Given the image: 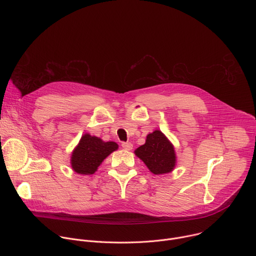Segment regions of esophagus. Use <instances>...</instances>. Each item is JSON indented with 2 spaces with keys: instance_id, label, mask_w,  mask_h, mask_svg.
<instances>
[{
  "instance_id": "obj_1",
  "label": "esophagus",
  "mask_w": 256,
  "mask_h": 256,
  "mask_svg": "<svg viewBox=\"0 0 256 256\" xmlns=\"http://www.w3.org/2000/svg\"><path fill=\"white\" fill-rule=\"evenodd\" d=\"M122 147L124 149V150H126V151H130L132 149V142H122Z\"/></svg>"
}]
</instances>
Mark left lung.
<instances>
[{"instance_id": "1", "label": "left lung", "mask_w": 256, "mask_h": 256, "mask_svg": "<svg viewBox=\"0 0 256 256\" xmlns=\"http://www.w3.org/2000/svg\"><path fill=\"white\" fill-rule=\"evenodd\" d=\"M134 154L155 175L171 172L176 164L173 144L159 130L149 134L146 142L134 151Z\"/></svg>"}]
</instances>
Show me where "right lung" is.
Instances as JSON below:
<instances>
[{"instance_id":"obj_1","label":"right lung","mask_w":256,"mask_h":256,"mask_svg":"<svg viewBox=\"0 0 256 256\" xmlns=\"http://www.w3.org/2000/svg\"><path fill=\"white\" fill-rule=\"evenodd\" d=\"M118 148V144L116 142H104L97 136L85 134L72 153V168L78 174H93L103 160Z\"/></svg>"}]
</instances>
